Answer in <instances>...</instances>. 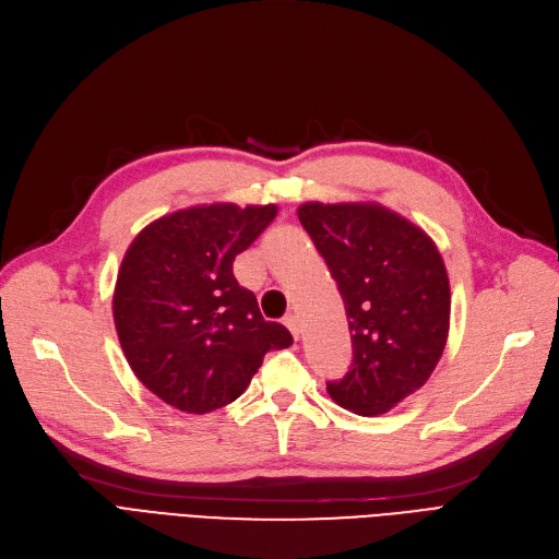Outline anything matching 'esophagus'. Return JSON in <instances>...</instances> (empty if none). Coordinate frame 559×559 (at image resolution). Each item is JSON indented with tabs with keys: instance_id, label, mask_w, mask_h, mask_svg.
Segmentation results:
<instances>
[{
	"instance_id": "1",
	"label": "esophagus",
	"mask_w": 559,
	"mask_h": 559,
	"mask_svg": "<svg viewBox=\"0 0 559 559\" xmlns=\"http://www.w3.org/2000/svg\"><path fill=\"white\" fill-rule=\"evenodd\" d=\"M283 324L289 329V333L295 335V340H299V320H297V314H287V318L283 320Z\"/></svg>"
}]
</instances>
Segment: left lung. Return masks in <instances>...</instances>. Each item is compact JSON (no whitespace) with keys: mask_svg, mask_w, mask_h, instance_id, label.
Segmentation results:
<instances>
[{"mask_svg":"<svg viewBox=\"0 0 559 559\" xmlns=\"http://www.w3.org/2000/svg\"><path fill=\"white\" fill-rule=\"evenodd\" d=\"M299 222L345 301L354 360L333 402L381 416L425 385L450 329V281L431 237L377 203H304Z\"/></svg>","mask_w":559,"mask_h":559,"instance_id":"8db88e82","label":"left lung"}]
</instances>
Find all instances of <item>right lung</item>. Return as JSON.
Instances as JSON below:
<instances>
[{"label":"right lung","mask_w":559,"mask_h":559,"mask_svg":"<svg viewBox=\"0 0 559 559\" xmlns=\"http://www.w3.org/2000/svg\"><path fill=\"white\" fill-rule=\"evenodd\" d=\"M276 212L199 205L134 237L116 278L114 324L132 372L166 404L199 416L222 408L247 391L266 352L293 345L233 274L235 255Z\"/></svg>","instance_id":"add662e5"}]
</instances>
